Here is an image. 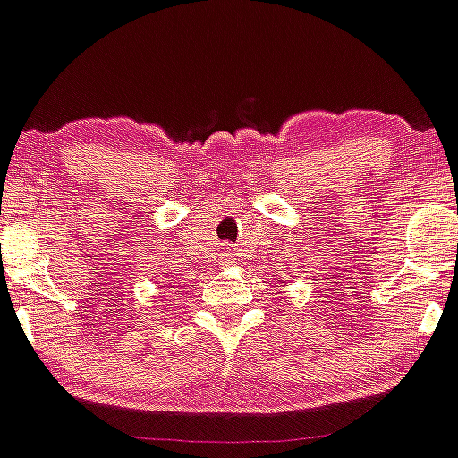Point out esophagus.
<instances>
[{
  "label": "esophagus",
  "mask_w": 458,
  "mask_h": 458,
  "mask_svg": "<svg viewBox=\"0 0 458 458\" xmlns=\"http://www.w3.org/2000/svg\"><path fill=\"white\" fill-rule=\"evenodd\" d=\"M233 260H234L233 247L224 245L222 251H219V262H222V265H233Z\"/></svg>",
  "instance_id": "obj_1"
}]
</instances>
